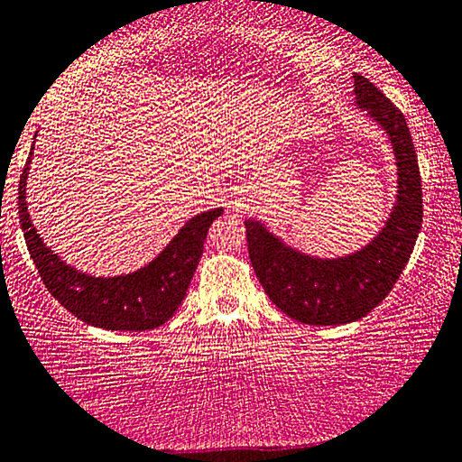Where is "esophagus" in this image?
<instances>
[{"mask_svg":"<svg viewBox=\"0 0 462 462\" xmlns=\"http://www.w3.org/2000/svg\"><path fill=\"white\" fill-rule=\"evenodd\" d=\"M232 205H236V208H243V205H245V203H240V201H234Z\"/></svg>","mask_w":462,"mask_h":462,"instance_id":"34e87169","label":"esophagus"}]
</instances>
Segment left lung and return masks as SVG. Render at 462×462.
<instances>
[{"mask_svg": "<svg viewBox=\"0 0 462 462\" xmlns=\"http://www.w3.org/2000/svg\"><path fill=\"white\" fill-rule=\"evenodd\" d=\"M356 106L368 113L393 145L397 197L380 230L360 251L320 259L288 246L254 217L245 219L248 257L277 309L304 325H346L383 302L411 257L421 230V177L407 121L393 102L354 73Z\"/></svg>", "mask_w": 462, "mask_h": 462, "instance_id": "1", "label": "left lung"}]
</instances>
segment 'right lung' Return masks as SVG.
<instances>
[{"instance_id":"1","label":"right lung","mask_w":462,"mask_h":462,"mask_svg":"<svg viewBox=\"0 0 462 462\" xmlns=\"http://www.w3.org/2000/svg\"><path fill=\"white\" fill-rule=\"evenodd\" d=\"M31 160L32 152L20 177L18 214L28 253L51 296L86 325L108 331H148L164 325L185 300L209 226L224 209H209L189 219L156 259L134 273L94 277L63 263L36 234L26 203Z\"/></svg>"}]
</instances>
